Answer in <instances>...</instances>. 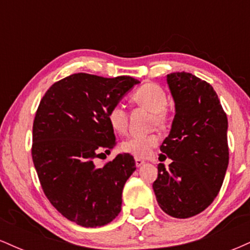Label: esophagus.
I'll return each instance as SVG.
<instances>
[{
    "label": "esophagus",
    "mask_w": 250,
    "mask_h": 250,
    "mask_svg": "<svg viewBox=\"0 0 250 250\" xmlns=\"http://www.w3.org/2000/svg\"><path fill=\"white\" fill-rule=\"evenodd\" d=\"M135 165H136V167H141L142 165H145V160L139 159V157H135Z\"/></svg>",
    "instance_id": "obj_1"
}]
</instances>
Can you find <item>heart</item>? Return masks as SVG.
I'll return each mask as SVG.
<instances>
[{"instance_id":"b5f03b06","label":"heart","mask_w":250,"mask_h":250,"mask_svg":"<svg viewBox=\"0 0 250 250\" xmlns=\"http://www.w3.org/2000/svg\"><path fill=\"white\" fill-rule=\"evenodd\" d=\"M130 101L140 107L153 111V122L157 125H165L168 120L167 94L156 83H145L130 95ZM107 119L110 127L116 133H125L128 128V113L121 104H114L109 108ZM160 143L157 134L134 135L122 142L121 149L125 153L133 155L139 159H145L153 153Z\"/></svg>"}]
</instances>
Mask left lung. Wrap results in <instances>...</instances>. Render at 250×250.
I'll return each instance as SVG.
<instances>
[{"instance_id":"obj_1","label":"left lung","mask_w":250,"mask_h":250,"mask_svg":"<svg viewBox=\"0 0 250 250\" xmlns=\"http://www.w3.org/2000/svg\"><path fill=\"white\" fill-rule=\"evenodd\" d=\"M167 82L176 114L160 150L173 161L168 169L157 166L153 189L166 214L188 219L209 207L222 186L229 162L228 120L208 82L185 71L168 74Z\"/></svg>"}]
</instances>
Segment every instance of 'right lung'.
Returning <instances> with one entry per match:
<instances>
[{"instance_id":"right-lung-1","label":"right lung","mask_w":250,"mask_h":250,"mask_svg":"<svg viewBox=\"0 0 250 250\" xmlns=\"http://www.w3.org/2000/svg\"><path fill=\"white\" fill-rule=\"evenodd\" d=\"M137 83L130 76L73 74L54 83L37 108L31 146L37 176L51 205L79 226H104L121 211L134 157L119 154L101 167L95 160L116 146L109 108Z\"/></svg>"}]
</instances>
